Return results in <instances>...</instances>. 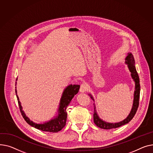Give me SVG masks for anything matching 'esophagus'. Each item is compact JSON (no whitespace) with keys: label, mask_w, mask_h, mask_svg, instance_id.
Listing matches in <instances>:
<instances>
[{"label":"esophagus","mask_w":153,"mask_h":153,"mask_svg":"<svg viewBox=\"0 0 153 153\" xmlns=\"http://www.w3.org/2000/svg\"><path fill=\"white\" fill-rule=\"evenodd\" d=\"M88 85L86 83H82L80 86L79 91L82 93H85L88 90Z\"/></svg>","instance_id":"34e87169"}]
</instances>
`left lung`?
<instances>
[{
	"mask_svg": "<svg viewBox=\"0 0 153 153\" xmlns=\"http://www.w3.org/2000/svg\"><path fill=\"white\" fill-rule=\"evenodd\" d=\"M125 64H127L128 67L129 68V70L131 72V76L134 80V83H135V90L134 92V100H133V103L132 109L130 111V113L128 115L127 117L124 119L123 120L118 122V123H109L107 122H104L102 120H101L100 117L98 116L96 110V106L94 104V114H93V119L94 122L96 125V126L100 127L102 129H112V128H115L120 127L122 125L128 123L135 115L138 107L139 105V100H140V78L139 76L138 75V73L137 71L135 65H134V60L133 56L132 53H128V56L125 58ZM90 96V97L94 101V99L91 94H89Z\"/></svg>",
	"mask_w": 153,
	"mask_h": 153,
	"instance_id": "obj_1",
	"label": "left lung"
}]
</instances>
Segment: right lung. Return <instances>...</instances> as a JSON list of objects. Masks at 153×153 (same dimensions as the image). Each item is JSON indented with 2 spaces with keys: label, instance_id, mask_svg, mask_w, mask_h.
<instances>
[{
  "label": "right lung",
  "instance_id": "add662e5",
  "mask_svg": "<svg viewBox=\"0 0 153 153\" xmlns=\"http://www.w3.org/2000/svg\"><path fill=\"white\" fill-rule=\"evenodd\" d=\"M17 80V78L16 81ZM79 85H68L63 92L62 96L60 99V101L59 104V108L58 109V115L56 118L51 119V120L45 122L44 123H36L33 121L30 120V119L27 117L23 111L22 110V106L21 105V103L19 101V96H17L16 89H15V93L17 97L18 102H19L20 110L22 113L23 117L25 120L31 126L41 130L44 131H48L56 133L58 132L64 128L66 125V121L67 118V113L66 111L67 107L70 103L71 100H72L73 97L75 94L78 93ZM16 88V87H15Z\"/></svg>",
  "mask_w": 153,
  "mask_h": 153
}]
</instances>
